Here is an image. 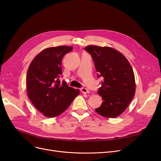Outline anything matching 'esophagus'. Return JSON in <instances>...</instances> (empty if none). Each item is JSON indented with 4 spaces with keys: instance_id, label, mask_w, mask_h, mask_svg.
I'll list each match as a JSON object with an SVG mask.
<instances>
[{
    "instance_id": "34e87169",
    "label": "esophagus",
    "mask_w": 161,
    "mask_h": 161,
    "mask_svg": "<svg viewBox=\"0 0 161 161\" xmlns=\"http://www.w3.org/2000/svg\"><path fill=\"white\" fill-rule=\"evenodd\" d=\"M80 91L83 93V94H87V93H89V90H88L87 88H85V87H82L80 89Z\"/></svg>"
}]
</instances>
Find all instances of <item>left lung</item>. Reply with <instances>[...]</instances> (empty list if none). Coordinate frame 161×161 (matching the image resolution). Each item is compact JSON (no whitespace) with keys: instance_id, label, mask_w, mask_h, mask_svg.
Returning a JSON list of instances; mask_svg holds the SVG:
<instances>
[{"instance_id":"obj_1","label":"left lung","mask_w":161,"mask_h":161,"mask_svg":"<svg viewBox=\"0 0 161 161\" xmlns=\"http://www.w3.org/2000/svg\"><path fill=\"white\" fill-rule=\"evenodd\" d=\"M85 49L92 57L97 76L103 78L97 92L103 102L95 110L103 117H118L125 111L135 94L132 67L125 56L110 47L90 45Z\"/></svg>"}]
</instances>
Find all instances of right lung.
<instances>
[{"label":"right lung","instance_id":"obj_1","mask_svg":"<svg viewBox=\"0 0 161 161\" xmlns=\"http://www.w3.org/2000/svg\"><path fill=\"white\" fill-rule=\"evenodd\" d=\"M72 49L69 46L46 48L35 57L28 68V97L37 110L47 118L60 115L80 94L78 89L59 80L62 59Z\"/></svg>","mask_w":161,"mask_h":161}]
</instances>
